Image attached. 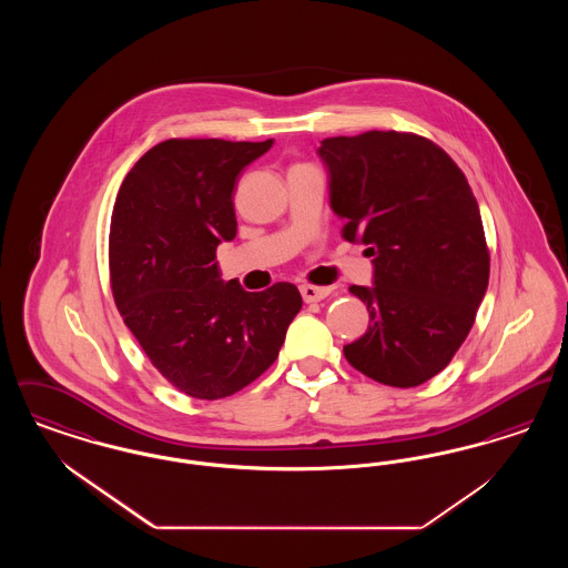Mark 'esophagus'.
<instances>
[{
  "label": "esophagus",
  "instance_id": "obj_1",
  "mask_svg": "<svg viewBox=\"0 0 568 568\" xmlns=\"http://www.w3.org/2000/svg\"><path fill=\"white\" fill-rule=\"evenodd\" d=\"M300 294L304 297V302H320L332 294V287H317V285L304 283L300 285Z\"/></svg>",
  "mask_w": 568,
  "mask_h": 568
}]
</instances>
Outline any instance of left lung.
I'll return each instance as SVG.
<instances>
[{
    "label": "left lung",
    "instance_id": "obj_1",
    "mask_svg": "<svg viewBox=\"0 0 568 568\" xmlns=\"http://www.w3.org/2000/svg\"><path fill=\"white\" fill-rule=\"evenodd\" d=\"M317 153L343 239L375 257V285L349 287L371 324L345 357L383 385H422L452 362L486 296L479 204L456 162L424 135H338Z\"/></svg>",
    "mask_w": 568,
    "mask_h": 568
}]
</instances>
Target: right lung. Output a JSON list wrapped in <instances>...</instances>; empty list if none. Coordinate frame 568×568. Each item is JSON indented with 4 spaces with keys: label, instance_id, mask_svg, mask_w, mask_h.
Instances as JSON below:
<instances>
[{
    "label": "right lung",
    "instance_id": "add662e5",
    "mask_svg": "<svg viewBox=\"0 0 568 568\" xmlns=\"http://www.w3.org/2000/svg\"><path fill=\"white\" fill-rule=\"evenodd\" d=\"M272 146L170 138L128 172L110 221V287L151 364L176 389L219 400L264 375L302 308L296 285L244 292L216 268L234 241L239 174Z\"/></svg>",
    "mask_w": 568,
    "mask_h": 568
}]
</instances>
